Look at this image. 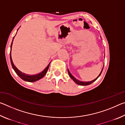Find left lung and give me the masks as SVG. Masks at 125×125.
Wrapping results in <instances>:
<instances>
[{
    "label": "left lung",
    "mask_w": 125,
    "mask_h": 125,
    "mask_svg": "<svg viewBox=\"0 0 125 125\" xmlns=\"http://www.w3.org/2000/svg\"><path fill=\"white\" fill-rule=\"evenodd\" d=\"M103 68H104V66H103ZM103 68L102 70H101V71L100 73L99 74V75H98V77H97L96 78H95V79L93 80L92 81H90V82H82V81H80V80H78V79H75V78L71 74V73L69 72V70H68V72L69 75L70 76V77L71 78V79H72L73 80V81L76 84H78V85H89V84H92V83H93V82H94V81H95V80H96L97 79H98V78L99 77V76H100V75H101V72H102V71H103Z\"/></svg>",
    "instance_id": "1"
}]
</instances>
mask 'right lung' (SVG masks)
Listing matches in <instances>:
<instances>
[{"mask_svg":"<svg viewBox=\"0 0 125 125\" xmlns=\"http://www.w3.org/2000/svg\"><path fill=\"white\" fill-rule=\"evenodd\" d=\"M13 38V39H14ZM13 41V40H12ZM12 41L11 45V46L12 45ZM10 61H11V64L12 65V67L13 69L14 70V71L15 72V73L18 74L19 77L21 78L22 80H25V81L26 82H33L36 81V80H38L41 79V78H43L44 76L45 75V74H46V72L48 71V68H49L50 66V64H48V65L46 67L45 69L42 71L41 72H40L39 73H37L36 74H34V75H29V74H26L22 73L20 71L19 69L17 68L15 66L13 62H12V58H11V51L10 52Z\"/></svg>","mask_w":125,"mask_h":125,"instance_id":"1","label":"right lung"}]
</instances>
